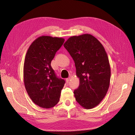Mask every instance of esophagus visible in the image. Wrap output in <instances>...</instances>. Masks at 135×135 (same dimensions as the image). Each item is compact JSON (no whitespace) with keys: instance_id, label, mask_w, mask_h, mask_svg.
Masks as SVG:
<instances>
[{"instance_id":"1","label":"esophagus","mask_w":135,"mask_h":135,"mask_svg":"<svg viewBox=\"0 0 135 135\" xmlns=\"http://www.w3.org/2000/svg\"><path fill=\"white\" fill-rule=\"evenodd\" d=\"M70 79H71V78H70V77H69V78H66V82H67V83H68V82H69V81H70Z\"/></svg>"}]
</instances>
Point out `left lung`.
<instances>
[{"label": "left lung", "instance_id": "1", "mask_svg": "<svg viewBox=\"0 0 135 135\" xmlns=\"http://www.w3.org/2000/svg\"><path fill=\"white\" fill-rule=\"evenodd\" d=\"M64 47L74 61L79 85L74 91L76 101L86 109L103 100L110 85V70L105 48L95 36L83 34L69 38Z\"/></svg>", "mask_w": 135, "mask_h": 135}]
</instances>
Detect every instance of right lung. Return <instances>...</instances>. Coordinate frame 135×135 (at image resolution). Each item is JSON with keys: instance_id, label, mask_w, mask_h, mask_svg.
Segmentation results:
<instances>
[{"instance_id": "1", "label": "right lung", "mask_w": 135, "mask_h": 135, "mask_svg": "<svg viewBox=\"0 0 135 135\" xmlns=\"http://www.w3.org/2000/svg\"><path fill=\"white\" fill-rule=\"evenodd\" d=\"M64 41L62 38L41 36L31 43L26 54L24 84L30 99L41 108H52L60 101L65 81L57 77L51 63Z\"/></svg>"}]
</instances>
